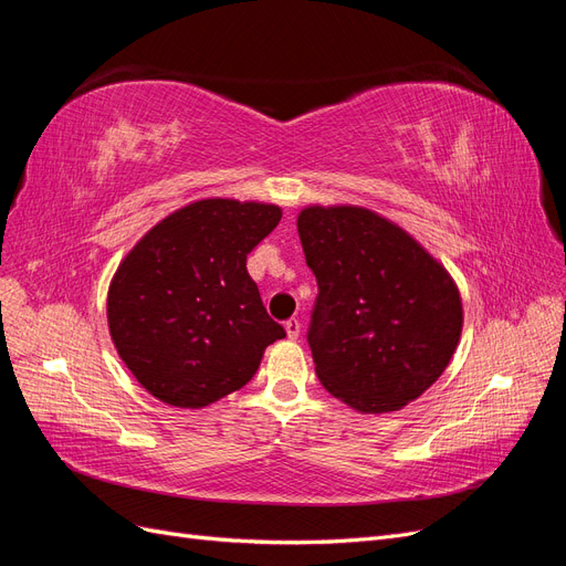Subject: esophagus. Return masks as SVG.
Returning a JSON list of instances; mask_svg holds the SVG:
<instances>
[{"label":"esophagus","mask_w":566,"mask_h":566,"mask_svg":"<svg viewBox=\"0 0 566 566\" xmlns=\"http://www.w3.org/2000/svg\"><path fill=\"white\" fill-rule=\"evenodd\" d=\"M300 321L297 318H290V321H285V333H287V337L290 339H297L300 337Z\"/></svg>","instance_id":"1"}]
</instances>
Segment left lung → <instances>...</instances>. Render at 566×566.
Instances as JSON below:
<instances>
[{
	"instance_id": "8db88e82",
	"label": "left lung",
	"mask_w": 566,
	"mask_h": 566,
	"mask_svg": "<svg viewBox=\"0 0 566 566\" xmlns=\"http://www.w3.org/2000/svg\"><path fill=\"white\" fill-rule=\"evenodd\" d=\"M318 295L306 342L333 397L389 413L437 382L462 331L458 287L403 229L364 208L297 217Z\"/></svg>"
}]
</instances>
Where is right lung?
<instances>
[{
    "instance_id": "1",
    "label": "right lung",
    "mask_w": 566,
    "mask_h": 566,
    "mask_svg": "<svg viewBox=\"0 0 566 566\" xmlns=\"http://www.w3.org/2000/svg\"><path fill=\"white\" fill-rule=\"evenodd\" d=\"M281 208L208 198L153 227L115 271L108 328L153 397L202 408L245 387L285 337L248 273V254L279 227Z\"/></svg>"
}]
</instances>
